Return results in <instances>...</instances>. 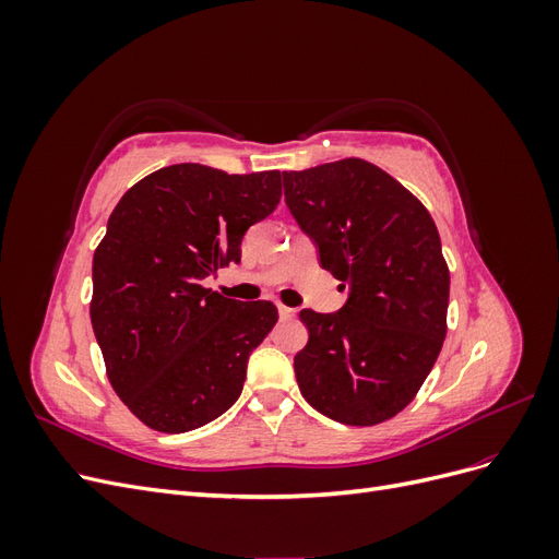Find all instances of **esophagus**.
Listing matches in <instances>:
<instances>
[{"label":"esophagus","mask_w":559,"mask_h":559,"mask_svg":"<svg viewBox=\"0 0 559 559\" xmlns=\"http://www.w3.org/2000/svg\"><path fill=\"white\" fill-rule=\"evenodd\" d=\"M277 310H280V317H282V319H294V317H296V310L282 306V302H277Z\"/></svg>","instance_id":"obj_1"}]
</instances>
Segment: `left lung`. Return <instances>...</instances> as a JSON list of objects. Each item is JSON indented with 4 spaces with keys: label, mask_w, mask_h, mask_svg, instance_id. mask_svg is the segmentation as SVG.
Listing matches in <instances>:
<instances>
[{
    "label": "left lung",
    "mask_w": 559,
    "mask_h": 559,
    "mask_svg": "<svg viewBox=\"0 0 559 559\" xmlns=\"http://www.w3.org/2000/svg\"><path fill=\"white\" fill-rule=\"evenodd\" d=\"M284 198L347 286L335 314L300 310V394L335 421L373 427L408 405L448 333L450 270L427 207L364 158L284 173Z\"/></svg>",
    "instance_id": "left-lung-1"
}]
</instances>
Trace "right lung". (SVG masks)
I'll list each match as a JSON object with an SVG mask.
<instances>
[{"mask_svg": "<svg viewBox=\"0 0 559 559\" xmlns=\"http://www.w3.org/2000/svg\"><path fill=\"white\" fill-rule=\"evenodd\" d=\"M280 198V170L181 163L118 200L93 257L91 321L114 392L146 427L183 433L238 401L277 308L226 298L202 280L240 261L247 228Z\"/></svg>", "mask_w": 559, "mask_h": 559, "instance_id": "obj_1", "label": "right lung"}]
</instances>
